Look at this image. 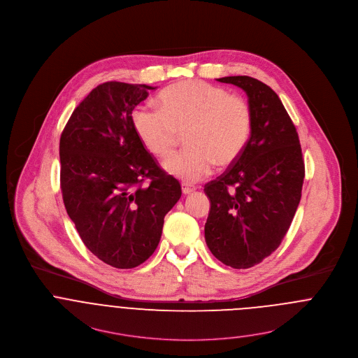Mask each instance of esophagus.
<instances>
[{
    "mask_svg": "<svg viewBox=\"0 0 358 358\" xmlns=\"http://www.w3.org/2000/svg\"><path fill=\"white\" fill-rule=\"evenodd\" d=\"M193 192H195L194 186H192V185H187V183H183V185H182V193H183V194H192Z\"/></svg>",
    "mask_w": 358,
    "mask_h": 358,
    "instance_id": "34e87169",
    "label": "esophagus"
}]
</instances>
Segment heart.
Segmentation results:
<instances>
[{"label": "heart", "instance_id": "b5f03b06", "mask_svg": "<svg viewBox=\"0 0 358 358\" xmlns=\"http://www.w3.org/2000/svg\"><path fill=\"white\" fill-rule=\"evenodd\" d=\"M159 105L160 110L136 106L131 120L143 146L160 159L173 153L185 134L187 148L164 164L169 175L195 183L245 152L253 115L243 98L203 80H183L164 89Z\"/></svg>", "mask_w": 358, "mask_h": 358}]
</instances>
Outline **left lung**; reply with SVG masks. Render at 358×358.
<instances>
[{
	"mask_svg": "<svg viewBox=\"0 0 358 358\" xmlns=\"http://www.w3.org/2000/svg\"><path fill=\"white\" fill-rule=\"evenodd\" d=\"M217 80L248 94L253 127L238 162L205 185L210 201L205 241L217 260L246 269L271 256L289 231L305 164L295 126L269 86L250 76Z\"/></svg>",
	"mask_w": 358,
	"mask_h": 358,
	"instance_id": "8db88e82",
	"label": "left lung"
}]
</instances>
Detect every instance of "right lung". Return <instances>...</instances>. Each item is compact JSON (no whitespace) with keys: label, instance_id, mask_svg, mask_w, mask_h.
Masks as SVG:
<instances>
[{"label":"right lung","instance_id":"add662e5","mask_svg":"<svg viewBox=\"0 0 358 358\" xmlns=\"http://www.w3.org/2000/svg\"><path fill=\"white\" fill-rule=\"evenodd\" d=\"M155 89L99 85L72 112L60 138L66 213L86 248L120 269L155 253L164 217L182 195L180 183L157 165L132 126L134 108Z\"/></svg>","mask_w":358,"mask_h":358}]
</instances>
